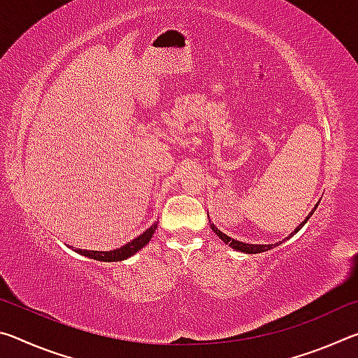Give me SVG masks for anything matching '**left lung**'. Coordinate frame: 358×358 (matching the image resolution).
<instances>
[{
	"label": "left lung",
	"mask_w": 358,
	"mask_h": 358,
	"mask_svg": "<svg viewBox=\"0 0 358 358\" xmlns=\"http://www.w3.org/2000/svg\"><path fill=\"white\" fill-rule=\"evenodd\" d=\"M317 205H319V203H316V207H314V208L311 210V213L306 216V220H305V221H303V222L300 224V226H299V227H296V229L294 230V232L289 235V237H287V240H289L290 237H292V235H294V234H296V232H299V230H300V229H301L303 226H305V224H306V221H308V220H310V217H311V215L314 213V211H316V208H317ZM211 229H213V232H215V234L217 235V237H220V238H221V240L224 241V243H226V245H229V246H232L235 251H241V252H246V254H257V252H264V251L273 250V248H275V246H280V245L282 243V241H284V240H282V241H280V243H275V245H250V243H243V241H238V240H234V238H230V237H229V235H226V234H222V232H221V230H217V229L215 227V224H211Z\"/></svg>",
	"instance_id": "8db88e82"
}]
</instances>
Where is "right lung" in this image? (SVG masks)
Masks as SVG:
<instances>
[{"mask_svg":"<svg viewBox=\"0 0 358 358\" xmlns=\"http://www.w3.org/2000/svg\"><path fill=\"white\" fill-rule=\"evenodd\" d=\"M157 227V224H153V226L148 227L142 235H138L137 238H134L129 243L123 245L121 248H117L113 251H88V250H76V252L82 254V256L92 257L94 260H101V262H120V260H124L131 256H134L137 251H141L142 248L148 243L153 237L155 230Z\"/></svg>","mask_w":358,"mask_h":358,"instance_id":"1","label":"right lung"}]
</instances>
